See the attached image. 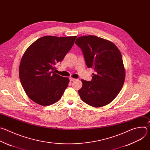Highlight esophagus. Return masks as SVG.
Returning a JSON list of instances; mask_svg holds the SVG:
<instances>
[{
	"mask_svg": "<svg viewBox=\"0 0 150 150\" xmlns=\"http://www.w3.org/2000/svg\"><path fill=\"white\" fill-rule=\"evenodd\" d=\"M76 79L75 78H69V80L70 81H75Z\"/></svg>",
	"mask_w": 150,
	"mask_h": 150,
	"instance_id": "obj_1",
	"label": "esophagus"
}]
</instances>
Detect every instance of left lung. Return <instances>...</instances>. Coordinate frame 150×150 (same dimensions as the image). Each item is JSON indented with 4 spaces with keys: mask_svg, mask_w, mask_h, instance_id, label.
I'll use <instances>...</instances> for the list:
<instances>
[{
    "mask_svg": "<svg viewBox=\"0 0 150 150\" xmlns=\"http://www.w3.org/2000/svg\"><path fill=\"white\" fill-rule=\"evenodd\" d=\"M75 44L82 50L87 67L95 71L91 81L81 79L82 87L78 90L81 100L95 108L110 103L125 81L120 52L113 42L94 35L78 37Z\"/></svg>",
    "mask_w": 150,
    "mask_h": 150,
    "instance_id": "left-lung-1",
    "label": "left lung"
}]
</instances>
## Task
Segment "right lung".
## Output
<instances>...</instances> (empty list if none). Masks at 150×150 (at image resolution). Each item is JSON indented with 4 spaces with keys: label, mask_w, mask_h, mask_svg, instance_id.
Returning <instances> with one entry per match:
<instances>
[{
    "label": "right lung",
    "mask_w": 150,
    "mask_h": 150,
    "mask_svg": "<svg viewBox=\"0 0 150 150\" xmlns=\"http://www.w3.org/2000/svg\"><path fill=\"white\" fill-rule=\"evenodd\" d=\"M76 38L42 37L25 52L19 65V79L25 93L35 103L49 105L61 98L69 79L54 71L56 64L71 49Z\"/></svg>",
    "instance_id": "right-lung-1"
}]
</instances>
